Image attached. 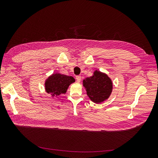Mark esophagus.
<instances>
[{"label":"esophagus","mask_w":158,"mask_h":158,"mask_svg":"<svg viewBox=\"0 0 158 158\" xmlns=\"http://www.w3.org/2000/svg\"><path fill=\"white\" fill-rule=\"evenodd\" d=\"M76 80L78 82H80L81 81V76H76Z\"/></svg>","instance_id":"34e87169"}]
</instances>
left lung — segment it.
Here are the masks:
<instances>
[{"mask_svg":"<svg viewBox=\"0 0 158 158\" xmlns=\"http://www.w3.org/2000/svg\"><path fill=\"white\" fill-rule=\"evenodd\" d=\"M83 85L88 96L95 103L107 99L112 92L113 83L111 78L105 73L95 70L94 75L83 80Z\"/></svg>","mask_w":158,"mask_h":158,"instance_id":"1","label":"left lung"}]
</instances>
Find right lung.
<instances>
[{"label":"right lung","instance_id":"right-lung-1","mask_svg":"<svg viewBox=\"0 0 158 158\" xmlns=\"http://www.w3.org/2000/svg\"><path fill=\"white\" fill-rule=\"evenodd\" d=\"M75 82L72 76H69L59 73L52 74L45 81V90L52 96H59L62 94L66 92L69 85Z\"/></svg>","mask_w":158,"mask_h":158}]
</instances>
